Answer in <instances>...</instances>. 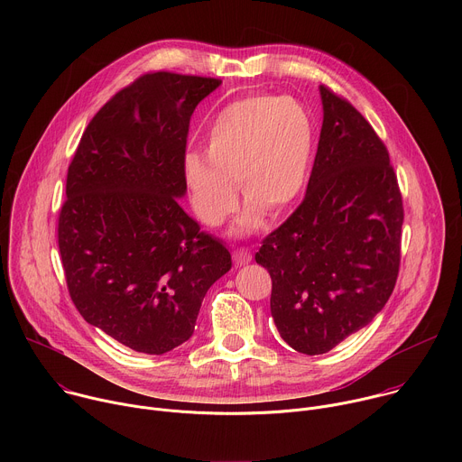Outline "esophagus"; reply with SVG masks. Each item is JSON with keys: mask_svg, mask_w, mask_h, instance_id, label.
Wrapping results in <instances>:
<instances>
[{"mask_svg": "<svg viewBox=\"0 0 462 462\" xmlns=\"http://www.w3.org/2000/svg\"><path fill=\"white\" fill-rule=\"evenodd\" d=\"M234 261H236V265H248V263L252 261V254H250V250H246V248H237V250H234Z\"/></svg>", "mask_w": 462, "mask_h": 462, "instance_id": "esophagus-1", "label": "esophagus"}]
</instances>
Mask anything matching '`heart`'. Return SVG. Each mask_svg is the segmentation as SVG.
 <instances>
[{
  "instance_id": "1",
  "label": "heart",
  "mask_w": 462,
  "mask_h": 462,
  "mask_svg": "<svg viewBox=\"0 0 462 462\" xmlns=\"http://www.w3.org/2000/svg\"><path fill=\"white\" fill-rule=\"evenodd\" d=\"M316 146L310 109L292 97L250 95L225 106L212 120L205 155L182 159L191 207L207 226H219L246 201L234 232L259 226L263 214H285L303 191Z\"/></svg>"
}]
</instances>
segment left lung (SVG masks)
<instances>
[{"label":"left lung","mask_w":462,"mask_h":462,"mask_svg":"<svg viewBox=\"0 0 462 462\" xmlns=\"http://www.w3.org/2000/svg\"><path fill=\"white\" fill-rule=\"evenodd\" d=\"M319 95L323 124L305 199L255 254L273 278L282 338L310 356L383 309L399 276L404 221L397 175L371 124L328 88Z\"/></svg>","instance_id":"1"}]
</instances>
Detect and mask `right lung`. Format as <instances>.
<instances>
[{
	"mask_svg": "<svg viewBox=\"0 0 462 462\" xmlns=\"http://www.w3.org/2000/svg\"><path fill=\"white\" fill-rule=\"evenodd\" d=\"M219 86L166 71L137 79L93 116L69 164L58 246L71 300L137 353L184 344L232 267L226 246L177 201L189 118Z\"/></svg>",
	"mask_w": 462,
	"mask_h": 462,
	"instance_id": "add662e5",
	"label": "right lung"
}]
</instances>
